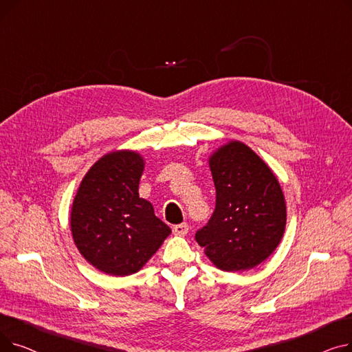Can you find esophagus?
Segmentation results:
<instances>
[{"mask_svg":"<svg viewBox=\"0 0 352 352\" xmlns=\"http://www.w3.org/2000/svg\"><path fill=\"white\" fill-rule=\"evenodd\" d=\"M188 224L187 223H182V224H178V226H174V228H173V232L175 234V235H179V236H182V235H186L187 232H188Z\"/></svg>","mask_w":352,"mask_h":352,"instance_id":"obj_1","label":"esophagus"}]
</instances>
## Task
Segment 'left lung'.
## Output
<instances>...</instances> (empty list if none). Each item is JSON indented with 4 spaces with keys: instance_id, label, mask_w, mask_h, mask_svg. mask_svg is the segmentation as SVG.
<instances>
[{
    "instance_id": "8db88e82",
    "label": "left lung",
    "mask_w": 352,
    "mask_h": 352,
    "mask_svg": "<svg viewBox=\"0 0 352 352\" xmlns=\"http://www.w3.org/2000/svg\"><path fill=\"white\" fill-rule=\"evenodd\" d=\"M215 210L195 232L197 243L223 271H245L278 247L287 207L280 182L250 146L231 141L210 158Z\"/></svg>"
}]
</instances>
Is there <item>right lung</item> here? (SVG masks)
I'll return each instance as SVG.
<instances>
[{
    "label": "right lung",
    "instance_id": "add662e5",
    "mask_svg": "<svg viewBox=\"0 0 352 352\" xmlns=\"http://www.w3.org/2000/svg\"><path fill=\"white\" fill-rule=\"evenodd\" d=\"M144 160L134 151L100 158L81 181L71 208L74 243L85 260L109 275H131L157 252L171 228L140 198Z\"/></svg>",
    "mask_w": 352,
    "mask_h": 352
}]
</instances>
